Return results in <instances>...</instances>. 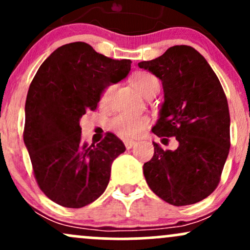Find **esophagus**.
<instances>
[{"instance_id":"obj_1","label":"esophagus","mask_w":250,"mask_h":250,"mask_svg":"<svg viewBox=\"0 0 250 250\" xmlns=\"http://www.w3.org/2000/svg\"><path fill=\"white\" fill-rule=\"evenodd\" d=\"M135 145H136V142H134V141H125V146L127 149H131Z\"/></svg>"}]
</instances>
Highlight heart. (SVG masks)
Listing matches in <instances>:
<instances>
[{
  "label": "heart",
  "mask_w": 250,
  "mask_h": 250,
  "mask_svg": "<svg viewBox=\"0 0 250 250\" xmlns=\"http://www.w3.org/2000/svg\"><path fill=\"white\" fill-rule=\"evenodd\" d=\"M131 83L146 97L150 95L151 93H157L160 89V82L157 77L146 71L137 73L131 80ZM115 88V83H109L103 88L101 93V102L103 104H108L110 102ZM148 125L149 119L147 116L117 115L109 123V128L123 140H136L141 136Z\"/></svg>",
  "instance_id": "1"
}]
</instances>
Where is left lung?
I'll return each instance as SVG.
<instances>
[{
    "label": "left lung",
    "mask_w": 250,
    "mask_h": 250,
    "mask_svg": "<svg viewBox=\"0 0 250 250\" xmlns=\"http://www.w3.org/2000/svg\"><path fill=\"white\" fill-rule=\"evenodd\" d=\"M162 81L160 119L153 133L175 137L179 147L163 150L143 165L149 188L173 206H188L208 197L219 186L230 147L228 102L216 74L190 45H174L151 61L139 63Z\"/></svg>",
    "instance_id": "1"
}]
</instances>
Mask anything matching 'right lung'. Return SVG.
Returning <instances> with one entry per match:
<instances>
[{
  "instance_id": "right-lung-1",
  "label": "right lung",
  "mask_w": 250,
  "mask_h": 250,
  "mask_svg": "<svg viewBox=\"0 0 250 250\" xmlns=\"http://www.w3.org/2000/svg\"><path fill=\"white\" fill-rule=\"evenodd\" d=\"M130 65L74 42L51 53L34 76L23 140L37 185L57 205L82 208L107 188L111 163L125 147L111 133L96 146L82 143L80 119L95 110L103 88L125 79Z\"/></svg>"
}]
</instances>
